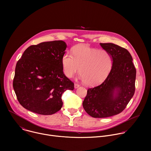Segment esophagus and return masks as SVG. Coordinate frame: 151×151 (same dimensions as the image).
I'll return each mask as SVG.
<instances>
[{"label": "esophagus", "instance_id": "34e87169", "mask_svg": "<svg viewBox=\"0 0 151 151\" xmlns=\"http://www.w3.org/2000/svg\"><path fill=\"white\" fill-rule=\"evenodd\" d=\"M79 84H78V83H75V88H78L79 87Z\"/></svg>", "mask_w": 151, "mask_h": 151}]
</instances>
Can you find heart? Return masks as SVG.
<instances>
[{
    "instance_id": "obj_1",
    "label": "heart",
    "mask_w": 151,
    "mask_h": 151,
    "mask_svg": "<svg viewBox=\"0 0 151 151\" xmlns=\"http://www.w3.org/2000/svg\"><path fill=\"white\" fill-rule=\"evenodd\" d=\"M72 55L66 52L62 57L63 71L68 78L76 73L79 67V78L86 85L94 86L101 82L111 71L112 58L106 50L79 45L73 48Z\"/></svg>"
}]
</instances>
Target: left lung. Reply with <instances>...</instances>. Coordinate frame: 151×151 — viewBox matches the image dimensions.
<instances>
[{"instance_id":"left-lung-1","label":"left lung","mask_w":151,"mask_h":151,"mask_svg":"<svg viewBox=\"0 0 151 151\" xmlns=\"http://www.w3.org/2000/svg\"><path fill=\"white\" fill-rule=\"evenodd\" d=\"M100 45L111 55L112 69L102 83L88 89L82 105L91 116L107 118L122 112L133 97L136 70L125 48L112 43Z\"/></svg>"}]
</instances>
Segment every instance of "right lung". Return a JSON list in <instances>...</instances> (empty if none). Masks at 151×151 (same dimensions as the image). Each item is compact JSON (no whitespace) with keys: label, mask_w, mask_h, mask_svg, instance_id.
I'll return each mask as SVG.
<instances>
[{"label":"right lung","mask_w":151,"mask_h":151,"mask_svg":"<svg viewBox=\"0 0 151 151\" xmlns=\"http://www.w3.org/2000/svg\"><path fill=\"white\" fill-rule=\"evenodd\" d=\"M66 47L62 40L42 42L28 47L17 61L13 88L25 109L44 115L61 109L62 94L74 89V83L63 73Z\"/></svg>","instance_id":"right-lung-1"}]
</instances>
